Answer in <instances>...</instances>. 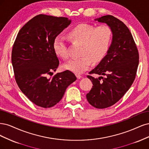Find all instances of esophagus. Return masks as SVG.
<instances>
[{
    "label": "esophagus",
    "mask_w": 149,
    "mask_h": 149,
    "mask_svg": "<svg viewBox=\"0 0 149 149\" xmlns=\"http://www.w3.org/2000/svg\"><path fill=\"white\" fill-rule=\"evenodd\" d=\"M76 77H77V78L78 79H80L81 78V76L80 75H78V74L76 75Z\"/></svg>",
    "instance_id": "obj_1"
}]
</instances>
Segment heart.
Instances as JSON below:
<instances>
[{
    "label": "heart",
    "mask_w": 149,
    "mask_h": 149,
    "mask_svg": "<svg viewBox=\"0 0 149 149\" xmlns=\"http://www.w3.org/2000/svg\"><path fill=\"white\" fill-rule=\"evenodd\" d=\"M113 32L109 26L102 25L95 27L87 23H80L69 32V37L74 42L81 45L78 59H72L63 65V69L80 74L87 70L92 61L99 62L106 56L112 40ZM53 48L61 58H69L68 47L65 40L61 36L55 38Z\"/></svg>",
    "instance_id": "1"
}]
</instances>
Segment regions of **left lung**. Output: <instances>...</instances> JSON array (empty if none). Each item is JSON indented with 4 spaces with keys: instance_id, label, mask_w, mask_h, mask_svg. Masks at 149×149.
<instances>
[{
    "instance_id": "left-lung-1",
    "label": "left lung",
    "mask_w": 149,
    "mask_h": 149,
    "mask_svg": "<svg viewBox=\"0 0 149 149\" xmlns=\"http://www.w3.org/2000/svg\"><path fill=\"white\" fill-rule=\"evenodd\" d=\"M106 23L113 32L111 44L107 54L88 75L93 84L86 95L93 107L103 109L112 106L121 99L135 79L139 64V53L133 37L126 25L112 15L95 19Z\"/></svg>"
}]
</instances>
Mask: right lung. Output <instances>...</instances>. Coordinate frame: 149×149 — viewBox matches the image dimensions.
<instances>
[{
    "label": "right lung",
    "instance_id": "obj_1",
    "mask_svg": "<svg viewBox=\"0 0 149 149\" xmlns=\"http://www.w3.org/2000/svg\"><path fill=\"white\" fill-rule=\"evenodd\" d=\"M71 22L66 17L40 14L21 28L14 42L12 62L17 84L38 107L54 106L68 86L77 80L74 73L68 70L47 77L59 64L53 48L54 41Z\"/></svg>",
    "mask_w": 149,
    "mask_h": 149
}]
</instances>
